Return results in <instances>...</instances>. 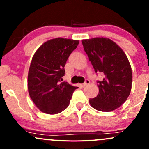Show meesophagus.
Segmentation results:
<instances>
[{
    "label": "esophagus",
    "instance_id": "esophagus-1",
    "mask_svg": "<svg viewBox=\"0 0 149 149\" xmlns=\"http://www.w3.org/2000/svg\"><path fill=\"white\" fill-rule=\"evenodd\" d=\"M90 80H85V83L83 84V86H87V85L90 84Z\"/></svg>",
    "mask_w": 149,
    "mask_h": 149
}]
</instances>
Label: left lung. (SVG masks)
Instances as JSON below:
<instances>
[{"label": "left lung", "instance_id": "1", "mask_svg": "<svg viewBox=\"0 0 149 149\" xmlns=\"http://www.w3.org/2000/svg\"><path fill=\"white\" fill-rule=\"evenodd\" d=\"M82 43L95 72L104 76L102 81H98V95L89 102L96 110L112 111L130 94L132 74L130 61L121 47L107 38L84 39Z\"/></svg>", "mask_w": 149, "mask_h": 149}]
</instances>
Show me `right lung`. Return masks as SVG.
<instances>
[{
    "mask_svg": "<svg viewBox=\"0 0 149 149\" xmlns=\"http://www.w3.org/2000/svg\"><path fill=\"white\" fill-rule=\"evenodd\" d=\"M78 40L57 38L42 44L34 53L28 73L29 96L40 111L57 114L69 105L78 87L62 81L64 66Z\"/></svg>",
    "mask_w": 149,
    "mask_h": 149,
    "instance_id": "1",
    "label": "right lung"
}]
</instances>
